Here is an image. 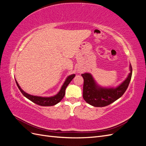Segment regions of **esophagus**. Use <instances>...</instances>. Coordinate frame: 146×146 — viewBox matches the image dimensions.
Instances as JSON below:
<instances>
[{
  "mask_svg": "<svg viewBox=\"0 0 146 146\" xmlns=\"http://www.w3.org/2000/svg\"><path fill=\"white\" fill-rule=\"evenodd\" d=\"M82 72V71L80 70H78V73H81Z\"/></svg>",
  "mask_w": 146,
  "mask_h": 146,
  "instance_id": "34e87169",
  "label": "esophagus"
}]
</instances>
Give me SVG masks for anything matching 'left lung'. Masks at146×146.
Returning a JSON list of instances; mask_svg holds the SVG:
<instances>
[{
    "mask_svg": "<svg viewBox=\"0 0 146 146\" xmlns=\"http://www.w3.org/2000/svg\"><path fill=\"white\" fill-rule=\"evenodd\" d=\"M130 73L124 81L116 87H102L97 83L90 73L82 74L84 83L83 98L88 104L96 107H103L112 104L124 94L131 80L132 68L130 64Z\"/></svg>",
    "mask_w": 146,
    "mask_h": 146,
    "instance_id": "1",
    "label": "left lung"
}]
</instances>
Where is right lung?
<instances>
[{
	"instance_id": "1",
	"label": "right lung",
	"mask_w": 146,
	"mask_h": 146,
	"mask_svg": "<svg viewBox=\"0 0 146 146\" xmlns=\"http://www.w3.org/2000/svg\"><path fill=\"white\" fill-rule=\"evenodd\" d=\"M76 76V74H71L67 78H66V80L63 84L62 86H61L60 90L59 92L57 93L56 95L50 96V97H42V96H33L29 94L27 92H25L24 90L21 89V88L20 87L19 85L17 83V82L16 80V85L18 87L19 90L26 98H27L30 101L33 102V103L36 104L37 105H39L40 106H46V107H48V106H53L59 103L64 98V96L65 95V90L66 88L68 86L70 82H71V80L74 78V77Z\"/></svg>"
}]
</instances>
